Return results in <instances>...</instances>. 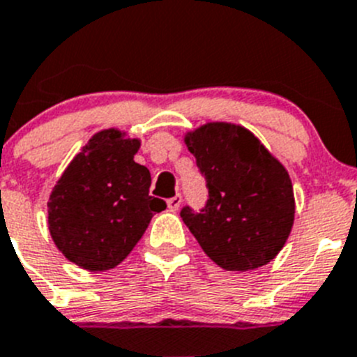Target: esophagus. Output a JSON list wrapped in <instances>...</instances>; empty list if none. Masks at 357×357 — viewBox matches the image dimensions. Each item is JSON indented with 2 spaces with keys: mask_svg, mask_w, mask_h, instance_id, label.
I'll return each mask as SVG.
<instances>
[{
  "mask_svg": "<svg viewBox=\"0 0 357 357\" xmlns=\"http://www.w3.org/2000/svg\"><path fill=\"white\" fill-rule=\"evenodd\" d=\"M167 206H169V210L171 211H176L179 206H181V195H174V197L167 199Z\"/></svg>",
  "mask_w": 357,
  "mask_h": 357,
  "instance_id": "1",
  "label": "esophagus"
}]
</instances>
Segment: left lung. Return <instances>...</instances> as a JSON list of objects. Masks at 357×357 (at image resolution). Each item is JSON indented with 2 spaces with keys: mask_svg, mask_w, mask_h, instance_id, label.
Listing matches in <instances>:
<instances>
[{
  "mask_svg": "<svg viewBox=\"0 0 357 357\" xmlns=\"http://www.w3.org/2000/svg\"><path fill=\"white\" fill-rule=\"evenodd\" d=\"M206 179L204 208L181 210L202 250L224 271H255L279 255L294 226V186L287 169L255 135L208 123L185 137Z\"/></svg>",
  "mask_w": 357,
  "mask_h": 357,
  "instance_id": "obj_1",
  "label": "left lung"
}]
</instances>
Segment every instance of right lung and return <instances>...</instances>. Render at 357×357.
Instances as JSON below:
<instances>
[{
	"instance_id": "right-lung-1",
	"label": "right lung",
	"mask_w": 357,
	"mask_h": 357,
	"mask_svg": "<svg viewBox=\"0 0 357 357\" xmlns=\"http://www.w3.org/2000/svg\"><path fill=\"white\" fill-rule=\"evenodd\" d=\"M139 139L123 131L96 133L69 163L47 201L54 245L91 272L114 268L142 238L165 201L149 195L151 174L133 160Z\"/></svg>"
}]
</instances>
